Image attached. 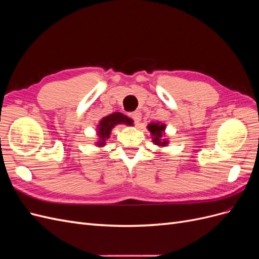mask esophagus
I'll list each match as a JSON object with an SVG mask.
<instances>
[{
    "label": "esophagus",
    "instance_id": "obj_1",
    "mask_svg": "<svg viewBox=\"0 0 259 259\" xmlns=\"http://www.w3.org/2000/svg\"><path fill=\"white\" fill-rule=\"evenodd\" d=\"M128 116L131 117V119L134 120L135 124H138V122L140 121V119H142V114H140L139 111H135V112H131L128 114Z\"/></svg>",
    "mask_w": 259,
    "mask_h": 259
}]
</instances>
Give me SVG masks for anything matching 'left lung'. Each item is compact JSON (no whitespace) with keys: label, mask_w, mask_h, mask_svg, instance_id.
<instances>
[{"label":"left lung","mask_w":259,"mask_h":259,"mask_svg":"<svg viewBox=\"0 0 259 259\" xmlns=\"http://www.w3.org/2000/svg\"><path fill=\"white\" fill-rule=\"evenodd\" d=\"M165 127L166 125L160 122H152L148 124L147 128L150 132L154 145L159 147H166L168 145V139L165 138Z\"/></svg>","instance_id":"left-lung-1"}]
</instances>
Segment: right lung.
Masks as SVG:
<instances>
[{"instance_id": "obj_1", "label": "right lung", "mask_w": 259, "mask_h": 259, "mask_svg": "<svg viewBox=\"0 0 259 259\" xmlns=\"http://www.w3.org/2000/svg\"><path fill=\"white\" fill-rule=\"evenodd\" d=\"M117 124H125L131 125L132 121L130 117L124 115L121 112H114L109 114L100 120L98 126H97V135L98 139L96 145L98 147H104L106 145V140L110 137L112 128Z\"/></svg>"}]
</instances>
